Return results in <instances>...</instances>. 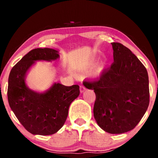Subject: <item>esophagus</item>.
<instances>
[{
    "label": "esophagus",
    "instance_id": "esophagus-1",
    "mask_svg": "<svg viewBox=\"0 0 158 158\" xmlns=\"http://www.w3.org/2000/svg\"><path fill=\"white\" fill-rule=\"evenodd\" d=\"M85 90V88L84 86V85H81V86H80V92L81 93L84 92Z\"/></svg>",
    "mask_w": 158,
    "mask_h": 158
}]
</instances>
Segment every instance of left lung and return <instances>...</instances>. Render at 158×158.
I'll return each instance as SVG.
<instances>
[{
    "mask_svg": "<svg viewBox=\"0 0 158 158\" xmlns=\"http://www.w3.org/2000/svg\"><path fill=\"white\" fill-rule=\"evenodd\" d=\"M114 63L95 80L83 82L96 95L93 115L98 125L110 134L133 130L149 105V81L145 67L131 51L112 42Z\"/></svg>",
    "mask_w": 158,
    "mask_h": 158,
    "instance_id": "8db88e82",
    "label": "left lung"
}]
</instances>
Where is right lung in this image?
Segmentation results:
<instances>
[{
    "label": "right lung",
    "instance_id": "right-lung-1",
    "mask_svg": "<svg viewBox=\"0 0 158 158\" xmlns=\"http://www.w3.org/2000/svg\"><path fill=\"white\" fill-rule=\"evenodd\" d=\"M58 58V52L55 49H34L10 71L7 88L10 106L21 125L33 135L57 132L65 123L69 105L80 93L78 85L66 86L54 83L44 93L34 91L26 85V73L35 61H52Z\"/></svg>",
    "mask_w": 158,
    "mask_h": 158
}]
</instances>
